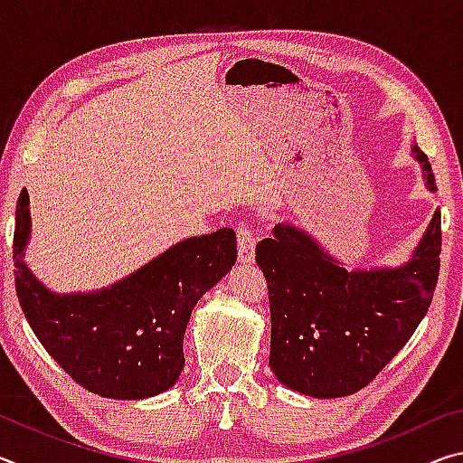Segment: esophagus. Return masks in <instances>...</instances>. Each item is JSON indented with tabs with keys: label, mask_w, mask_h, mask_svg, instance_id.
<instances>
[{
	"label": "esophagus",
	"mask_w": 463,
	"mask_h": 463,
	"mask_svg": "<svg viewBox=\"0 0 463 463\" xmlns=\"http://www.w3.org/2000/svg\"><path fill=\"white\" fill-rule=\"evenodd\" d=\"M255 242L257 237L253 229L249 226H239L237 229V245H239V261L241 263H253L255 260Z\"/></svg>",
	"instance_id": "1"
}]
</instances>
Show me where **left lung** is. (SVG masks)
I'll list each match as a JSON object with an SVG mask.
<instances>
[{
	"label": "left lung",
	"instance_id": "1",
	"mask_svg": "<svg viewBox=\"0 0 463 463\" xmlns=\"http://www.w3.org/2000/svg\"><path fill=\"white\" fill-rule=\"evenodd\" d=\"M429 192H437L427 155L412 145ZM441 253V213L401 268L345 269L292 224L257 242L268 279L269 367L284 386L312 398L365 388L401 351L433 300Z\"/></svg>",
	"mask_w": 463,
	"mask_h": 463
}]
</instances>
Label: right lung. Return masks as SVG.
Wrapping results in <instances>:
<instances>
[{
    "label": "right lung",
    "instance_id": "add662e5",
    "mask_svg": "<svg viewBox=\"0 0 463 463\" xmlns=\"http://www.w3.org/2000/svg\"><path fill=\"white\" fill-rule=\"evenodd\" d=\"M28 192L15 203L14 276L26 320L51 357L85 390L140 401L169 390L184 370L192 310L237 261V237L221 229L177 242L128 278L88 294H54L24 263Z\"/></svg>",
    "mask_w": 463,
    "mask_h": 463
}]
</instances>
